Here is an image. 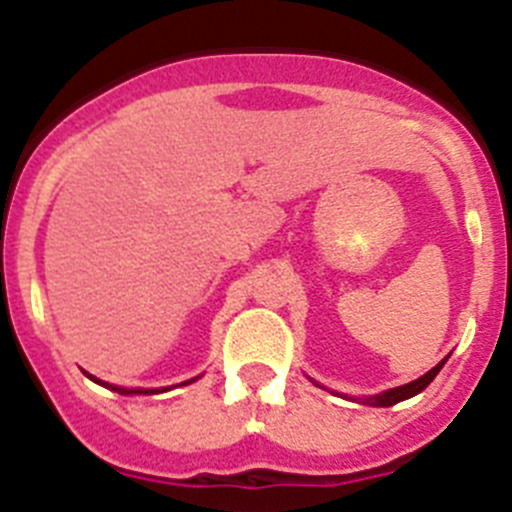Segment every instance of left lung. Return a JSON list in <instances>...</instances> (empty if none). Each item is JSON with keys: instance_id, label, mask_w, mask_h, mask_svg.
I'll list each match as a JSON object with an SVG mask.
<instances>
[{"instance_id": "1", "label": "left lung", "mask_w": 512, "mask_h": 512, "mask_svg": "<svg viewBox=\"0 0 512 512\" xmlns=\"http://www.w3.org/2000/svg\"><path fill=\"white\" fill-rule=\"evenodd\" d=\"M441 367H444V362H439V365H436L434 370H428L426 375L418 377V380H413V382H408V385H400V388L388 390V393L375 395V398H367V403H370V405H382V408H388V405L400 403V400L413 398V395H418V393H421V390H426L428 385H431V380H434V377L439 375Z\"/></svg>"}]
</instances>
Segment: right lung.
Masks as SVG:
<instances>
[{"instance_id":"1","label":"right lung","mask_w":512,"mask_h":512,"mask_svg":"<svg viewBox=\"0 0 512 512\" xmlns=\"http://www.w3.org/2000/svg\"><path fill=\"white\" fill-rule=\"evenodd\" d=\"M91 380L101 382V380H96V377H91ZM188 382H193V380H188ZM188 382H186V385H188ZM101 385H107V382H101ZM107 388L117 390V393H122V395H130V393H155V390H127V388H114V385H107Z\"/></svg>"}]
</instances>
